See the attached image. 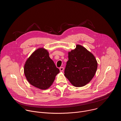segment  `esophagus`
I'll return each instance as SVG.
<instances>
[{"instance_id": "1", "label": "esophagus", "mask_w": 121, "mask_h": 121, "mask_svg": "<svg viewBox=\"0 0 121 121\" xmlns=\"http://www.w3.org/2000/svg\"><path fill=\"white\" fill-rule=\"evenodd\" d=\"M59 70H60V71L61 72H62V71H63V70H64V68L63 67H60V68H59Z\"/></svg>"}]
</instances>
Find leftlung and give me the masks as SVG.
I'll return each mask as SVG.
<instances>
[{
	"label": "left lung",
	"instance_id": "8db88e82",
	"mask_svg": "<svg viewBox=\"0 0 121 121\" xmlns=\"http://www.w3.org/2000/svg\"><path fill=\"white\" fill-rule=\"evenodd\" d=\"M98 66L94 55L80 45L68 52V60L65 69V76L76 87L89 83L94 77Z\"/></svg>",
	"mask_w": 121,
	"mask_h": 121
}]
</instances>
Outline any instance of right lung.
Segmentation results:
<instances>
[{
	"instance_id": "add662e5",
	"label": "right lung",
	"mask_w": 121,
	"mask_h": 121,
	"mask_svg": "<svg viewBox=\"0 0 121 121\" xmlns=\"http://www.w3.org/2000/svg\"><path fill=\"white\" fill-rule=\"evenodd\" d=\"M47 50L40 48L30 55L24 65V72L28 81L41 90L48 89L59 73Z\"/></svg>"
}]
</instances>
